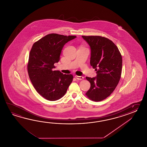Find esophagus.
Returning <instances> with one entry per match:
<instances>
[{"instance_id":"esophagus-1","label":"esophagus","mask_w":147,"mask_h":147,"mask_svg":"<svg viewBox=\"0 0 147 147\" xmlns=\"http://www.w3.org/2000/svg\"><path fill=\"white\" fill-rule=\"evenodd\" d=\"M75 77H76V78L77 79H78V80H82V79H84V77H82V76H75Z\"/></svg>"}]
</instances>
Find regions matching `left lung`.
<instances>
[{
    "mask_svg": "<svg viewBox=\"0 0 147 147\" xmlns=\"http://www.w3.org/2000/svg\"><path fill=\"white\" fill-rule=\"evenodd\" d=\"M82 37L90 47V65L97 73L96 77H86L90 88L86 95L90 100L100 101L109 97L120 79L122 71L121 55L111 40L99 36Z\"/></svg>",
    "mask_w": 147,
    "mask_h": 147,
    "instance_id": "obj_1",
    "label": "left lung"
}]
</instances>
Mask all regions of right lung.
Masks as SVG:
<instances>
[{"label":"right lung","mask_w":147,"mask_h":147,"mask_svg":"<svg viewBox=\"0 0 147 147\" xmlns=\"http://www.w3.org/2000/svg\"><path fill=\"white\" fill-rule=\"evenodd\" d=\"M76 38L50 34L34 42L29 53L28 75L38 93L47 100L56 101L65 94L73 76L54 70L64 45Z\"/></svg>","instance_id":"obj_1"}]
</instances>
